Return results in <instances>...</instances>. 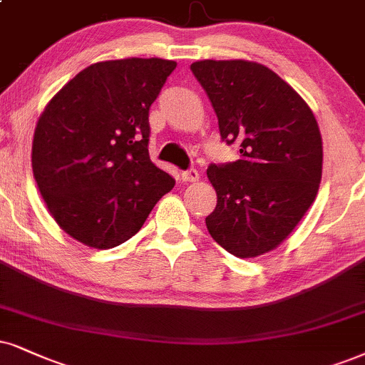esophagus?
<instances>
[{"mask_svg":"<svg viewBox=\"0 0 365 365\" xmlns=\"http://www.w3.org/2000/svg\"><path fill=\"white\" fill-rule=\"evenodd\" d=\"M180 177H182L183 182H197L198 180V172L195 168H188L185 172L180 173Z\"/></svg>","mask_w":365,"mask_h":365,"instance_id":"esophagus-1","label":"esophagus"}]
</instances>
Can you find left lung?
<instances>
[{
	"label": "left lung",
	"instance_id": "1",
	"mask_svg": "<svg viewBox=\"0 0 365 365\" xmlns=\"http://www.w3.org/2000/svg\"><path fill=\"white\" fill-rule=\"evenodd\" d=\"M204 87L227 145L239 160L210 163L217 205L205 217L217 244L237 257L278 247L315 200L322 180V136L308 104L278 73L247 60H200Z\"/></svg>",
	"mask_w": 365,
	"mask_h": 365
}]
</instances>
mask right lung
Masks as SVG:
<instances>
[{
    "label": "right lung",
    "mask_w": 365,
    "mask_h": 365,
    "mask_svg": "<svg viewBox=\"0 0 365 365\" xmlns=\"http://www.w3.org/2000/svg\"><path fill=\"white\" fill-rule=\"evenodd\" d=\"M175 67L163 58L92 63L36 123V185L60 227L86 246L128 241L175 185L148 153L150 108Z\"/></svg>",
    "instance_id": "1"
}]
</instances>
